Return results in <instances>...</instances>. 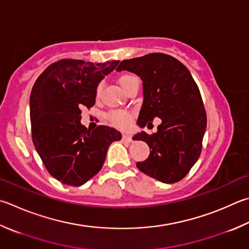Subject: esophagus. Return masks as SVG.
Returning a JSON list of instances; mask_svg holds the SVG:
<instances>
[{
  "instance_id": "esophagus-1",
  "label": "esophagus",
  "mask_w": 249,
  "mask_h": 249,
  "mask_svg": "<svg viewBox=\"0 0 249 249\" xmlns=\"http://www.w3.org/2000/svg\"><path fill=\"white\" fill-rule=\"evenodd\" d=\"M122 140H123V142H133L132 137H130L129 135H127V134H124L123 135V137H122Z\"/></svg>"
}]
</instances>
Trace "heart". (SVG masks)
Returning a JSON list of instances; mask_svg holds the SVG:
<instances>
[{"mask_svg": "<svg viewBox=\"0 0 249 249\" xmlns=\"http://www.w3.org/2000/svg\"><path fill=\"white\" fill-rule=\"evenodd\" d=\"M117 81H119L121 87L123 88L125 91H127V90L130 88V86H132L135 81H138V79L135 77V76L130 75V74H123V75L119 76ZM102 87H103L102 83L98 84L97 88H96L97 98L100 97L101 91H102ZM109 119L111 121V123L114 124L116 127L126 128V127H128L130 124L132 115H130L128 112H125V111H113L109 114Z\"/></svg>", "mask_w": 249, "mask_h": 249, "instance_id": "1", "label": "heart"}]
</instances>
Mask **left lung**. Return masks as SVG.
I'll list each match as a JSON object with an SVG mask.
<instances>
[{
    "label": "left lung",
    "instance_id": "left-lung-1",
    "mask_svg": "<svg viewBox=\"0 0 249 249\" xmlns=\"http://www.w3.org/2000/svg\"><path fill=\"white\" fill-rule=\"evenodd\" d=\"M116 71H128L142 80L140 127L151 124L155 117L162 121L157 133L142 132L133 137L151 149L147 160L137 162V168L162 183L178 182L199 158L207 127L205 107L192 74L178 60L163 53L124 60Z\"/></svg>",
    "mask_w": 249,
    "mask_h": 249
}]
</instances>
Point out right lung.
Masks as SVG:
<instances>
[{
	"mask_svg": "<svg viewBox=\"0 0 249 249\" xmlns=\"http://www.w3.org/2000/svg\"><path fill=\"white\" fill-rule=\"evenodd\" d=\"M117 64L64 58L36 80L30 93L33 142L49 173L63 184H85L101 170L110 144L122 138L109 126L90 132L80 123L81 107L94 105L98 84Z\"/></svg>",
	"mask_w": 249,
	"mask_h": 249,
	"instance_id": "add662e5",
	"label": "right lung"
}]
</instances>
